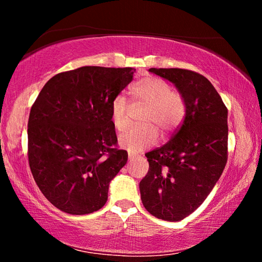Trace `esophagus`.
<instances>
[{
    "mask_svg": "<svg viewBox=\"0 0 262 262\" xmlns=\"http://www.w3.org/2000/svg\"><path fill=\"white\" fill-rule=\"evenodd\" d=\"M135 157H136V155H134V154H128V159H129V162H132V161H134L135 159Z\"/></svg>",
    "mask_w": 262,
    "mask_h": 262,
    "instance_id": "1",
    "label": "esophagus"
}]
</instances>
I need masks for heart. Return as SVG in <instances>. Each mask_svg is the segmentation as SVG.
<instances>
[{
	"label": "heart",
	"mask_w": 262,
	"mask_h": 262,
	"mask_svg": "<svg viewBox=\"0 0 262 262\" xmlns=\"http://www.w3.org/2000/svg\"><path fill=\"white\" fill-rule=\"evenodd\" d=\"M129 92L135 101L148 105L142 119L145 125L132 127L119 137L122 148L136 152L157 142L158 133L154 124L164 133L179 125L185 115V100L179 92L171 91L164 79L154 76L141 78L133 84ZM111 121L119 132L129 125L128 105L122 96H117L111 103Z\"/></svg>",
	"instance_id": "heart-1"
}]
</instances>
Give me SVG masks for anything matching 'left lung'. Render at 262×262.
<instances>
[{
	"label": "left lung",
	"mask_w": 262,
	"mask_h": 262,
	"mask_svg": "<svg viewBox=\"0 0 262 262\" xmlns=\"http://www.w3.org/2000/svg\"><path fill=\"white\" fill-rule=\"evenodd\" d=\"M167 79L185 100V118L172 139L145 154L147 176L141 200L159 220L178 222L206 200L228 159V110L219 92L202 75L179 68H150Z\"/></svg>",
	"instance_id": "obj_1"
}]
</instances>
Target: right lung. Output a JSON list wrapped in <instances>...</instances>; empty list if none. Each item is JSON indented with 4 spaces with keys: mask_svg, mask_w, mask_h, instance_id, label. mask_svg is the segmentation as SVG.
Segmentation results:
<instances>
[{
    "mask_svg": "<svg viewBox=\"0 0 262 262\" xmlns=\"http://www.w3.org/2000/svg\"><path fill=\"white\" fill-rule=\"evenodd\" d=\"M133 68L81 67L53 76L31 108L29 164L45 198L72 215L99 210L126 150L111 121V103L133 81Z\"/></svg>",
    "mask_w": 262,
    "mask_h": 262,
    "instance_id": "1",
    "label": "right lung"
}]
</instances>
